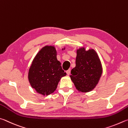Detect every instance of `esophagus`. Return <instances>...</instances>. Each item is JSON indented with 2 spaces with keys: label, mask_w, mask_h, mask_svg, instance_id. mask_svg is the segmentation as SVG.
<instances>
[{
  "label": "esophagus",
  "mask_w": 128,
  "mask_h": 128,
  "mask_svg": "<svg viewBox=\"0 0 128 128\" xmlns=\"http://www.w3.org/2000/svg\"><path fill=\"white\" fill-rule=\"evenodd\" d=\"M70 72H71L70 69H68V71H66V73H67V74H68V75H69L70 74Z\"/></svg>",
  "instance_id": "obj_1"
}]
</instances>
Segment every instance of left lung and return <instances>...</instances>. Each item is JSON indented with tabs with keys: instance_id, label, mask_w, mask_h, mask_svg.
<instances>
[{
	"instance_id": "obj_1",
	"label": "left lung",
	"mask_w": 128,
	"mask_h": 128,
	"mask_svg": "<svg viewBox=\"0 0 128 128\" xmlns=\"http://www.w3.org/2000/svg\"><path fill=\"white\" fill-rule=\"evenodd\" d=\"M102 72L101 62L94 49L86 50L85 46L77 49L76 66L71 70L70 77L78 91L86 93L93 90Z\"/></svg>"
}]
</instances>
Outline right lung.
<instances>
[{"instance_id":"1","label":"right lung","mask_w":128,"mask_h":128,"mask_svg":"<svg viewBox=\"0 0 128 128\" xmlns=\"http://www.w3.org/2000/svg\"><path fill=\"white\" fill-rule=\"evenodd\" d=\"M66 75L57 59L55 46H46L33 59L29 68L28 79L38 93L48 96L56 90L60 79Z\"/></svg>"}]
</instances>
